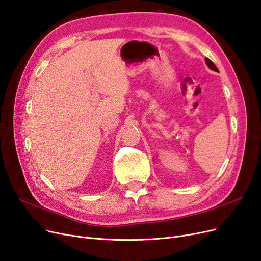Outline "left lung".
Instances as JSON below:
<instances>
[{"instance_id":"8db88e82","label":"left lung","mask_w":261,"mask_h":261,"mask_svg":"<svg viewBox=\"0 0 261 261\" xmlns=\"http://www.w3.org/2000/svg\"><path fill=\"white\" fill-rule=\"evenodd\" d=\"M206 64L209 66V68H211L212 70H215V72H218V68H217V66L213 64V62L211 61V60H209L208 58L206 59Z\"/></svg>"}]
</instances>
